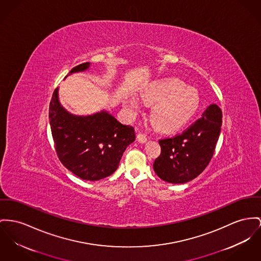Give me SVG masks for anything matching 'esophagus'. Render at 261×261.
<instances>
[{
    "label": "esophagus",
    "mask_w": 261,
    "mask_h": 261,
    "mask_svg": "<svg viewBox=\"0 0 261 261\" xmlns=\"http://www.w3.org/2000/svg\"><path fill=\"white\" fill-rule=\"evenodd\" d=\"M137 139H138L139 143H145L147 141V137L144 134H139L138 137H137Z\"/></svg>",
    "instance_id": "esophagus-1"
}]
</instances>
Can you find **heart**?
<instances>
[{
	"mask_svg": "<svg viewBox=\"0 0 261 261\" xmlns=\"http://www.w3.org/2000/svg\"><path fill=\"white\" fill-rule=\"evenodd\" d=\"M141 99L146 105H154L150 119L157 128L172 132L188 122L200 104V95L193 87L185 86L178 79H161L151 82L141 92ZM133 113L140 111L139 101H128Z\"/></svg>",
	"mask_w": 261,
	"mask_h": 261,
	"instance_id": "obj_1",
	"label": "heart"
}]
</instances>
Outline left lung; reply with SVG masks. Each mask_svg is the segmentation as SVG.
<instances>
[{"instance_id":"obj_1","label":"left lung","mask_w":261,"mask_h":261,"mask_svg":"<svg viewBox=\"0 0 261 261\" xmlns=\"http://www.w3.org/2000/svg\"><path fill=\"white\" fill-rule=\"evenodd\" d=\"M222 118L221 109L210 105L188 129L171 139H160L161 153L153 163L157 176L168 183L184 184L202 173L220 138Z\"/></svg>"}]
</instances>
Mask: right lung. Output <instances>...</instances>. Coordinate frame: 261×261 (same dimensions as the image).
Wrapping results in <instances>:
<instances>
[{
	"label": "right lung",
	"instance_id": "right-lung-1",
	"mask_svg": "<svg viewBox=\"0 0 261 261\" xmlns=\"http://www.w3.org/2000/svg\"><path fill=\"white\" fill-rule=\"evenodd\" d=\"M89 67L90 62L82 63L69 75ZM49 122L59 160L83 180L98 181L114 173L125 148L136 139L133 126L122 124L105 110L88 116L71 114L60 104L58 88L49 105Z\"/></svg>",
	"mask_w": 261,
	"mask_h": 261
}]
</instances>
